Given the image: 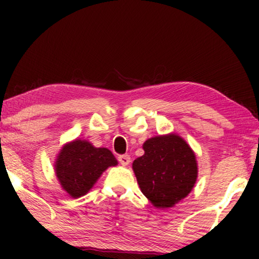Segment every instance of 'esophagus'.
I'll return each instance as SVG.
<instances>
[{
  "label": "esophagus",
  "instance_id": "esophagus-1",
  "mask_svg": "<svg viewBox=\"0 0 259 259\" xmlns=\"http://www.w3.org/2000/svg\"><path fill=\"white\" fill-rule=\"evenodd\" d=\"M118 160H119V162H120V164H121L122 166H127V165H128L130 162H131V158H130V155L122 154V155H119Z\"/></svg>",
  "mask_w": 259,
  "mask_h": 259
}]
</instances>
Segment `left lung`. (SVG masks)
Wrapping results in <instances>:
<instances>
[{"label": "left lung", "instance_id": "left-lung-1", "mask_svg": "<svg viewBox=\"0 0 259 259\" xmlns=\"http://www.w3.org/2000/svg\"><path fill=\"white\" fill-rule=\"evenodd\" d=\"M144 155L132 168L144 196L157 208L175 206L192 191L198 177L196 154L176 133L150 138L143 145Z\"/></svg>", "mask_w": 259, "mask_h": 259}]
</instances>
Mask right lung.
<instances>
[{
    "label": "right lung",
    "instance_id": "add662e5",
    "mask_svg": "<svg viewBox=\"0 0 259 259\" xmlns=\"http://www.w3.org/2000/svg\"><path fill=\"white\" fill-rule=\"evenodd\" d=\"M116 165L118 160L108 148L75 139L63 145L54 167L62 190L72 198H80L91 191L106 169Z\"/></svg>",
    "mask_w": 259,
    "mask_h": 259
}]
</instances>
